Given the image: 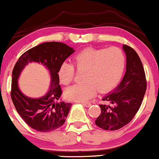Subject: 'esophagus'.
Here are the masks:
<instances>
[{"label":"esophagus","instance_id":"esophagus-1","mask_svg":"<svg viewBox=\"0 0 159 159\" xmlns=\"http://www.w3.org/2000/svg\"><path fill=\"white\" fill-rule=\"evenodd\" d=\"M83 105H84V106H86V107H89V106H91L92 104L91 103H89V102H86V103H83Z\"/></svg>","mask_w":159,"mask_h":159}]
</instances>
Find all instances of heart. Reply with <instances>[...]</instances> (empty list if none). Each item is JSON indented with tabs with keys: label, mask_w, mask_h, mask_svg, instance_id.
I'll list each match as a JSON object with an SVG mask.
<instances>
[{
	"label": "heart",
	"mask_w": 159,
	"mask_h": 159,
	"mask_svg": "<svg viewBox=\"0 0 159 159\" xmlns=\"http://www.w3.org/2000/svg\"><path fill=\"white\" fill-rule=\"evenodd\" d=\"M125 63V56L119 48L83 49L74 57L73 64L78 70H86V83L73 85L66 89V98L73 102H85L93 98L97 89L100 93H107L113 89L122 77ZM74 76L73 65L63 63L58 70L60 82L66 86L73 81Z\"/></svg>",
	"instance_id": "heart-1"
}]
</instances>
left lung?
Listing matches in <instances>:
<instances>
[{
	"label": "left lung",
	"instance_id": "left-lung-1",
	"mask_svg": "<svg viewBox=\"0 0 159 159\" xmlns=\"http://www.w3.org/2000/svg\"><path fill=\"white\" fill-rule=\"evenodd\" d=\"M123 49L127 56L125 75L115 89L102 98L109 105H99L101 114L95 120V124L105 130H116L129 124L146 93V74L139 55L128 45H123Z\"/></svg>",
	"mask_w": 159,
	"mask_h": 159
}]
</instances>
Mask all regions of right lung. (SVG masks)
<instances>
[{
	"instance_id": "add662e5",
	"label": "right lung",
	"mask_w": 159,
	"mask_h": 159,
	"mask_svg": "<svg viewBox=\"0 0 159 159\" xmlns=\"http://www.w3.org/2000/svg\"><path fill=\"white\" fill-rule=\"evenodd\" d=\"M75 50L58 42H45L23 53L12 72L11 98L20 117L30 127L39 132L54 130L65 123L70 103L57 102L62 90L59 85L58 70L61 64ZM31 62L43 64L49 70L51 86L48 93L39 99L27 97L19 90L18 79L25 66Z\"/></svg>"
}]
</instances>
